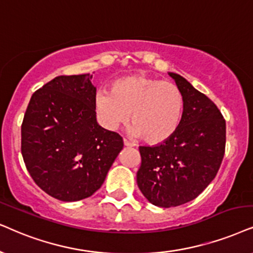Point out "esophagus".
Returning <instances> with one entry per match:
<instances>
[{"instance_id":"1","label":"esophagus","mask_w":253,"mask_h":253,"mask_svg":"<svg viewBox=\"0 0 253 253\" xmlns=\"http://www.w3.org/2000/svg\"><path fill=\"white\" fill-rule=\"evenodd\" d=\"M124 145L126 146V147H133L134 143L133 142H129L127 139H124Z\"/></svg>"}]
</instances>
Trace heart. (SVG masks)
Wrapping results in <instances>:
<instances>
[{
    "label": "heart",
    "mask_w": 253,
    "mask_h": 253,
    "mask_svg": "<svg viewBox=\"0 0 253 253\" xmlns=\"http://www.w3.org/2000/svg\"><path fill=\"white\" fill-rule=\"evenodd\" d=\"M94 106L100 123L116 129L132 120L129 132L148 143L167 140L180 126L185 106L181 88L146 75L121 77L111 91H99Z\"/></svg>",
    "instance_id": "heart-1"
}]
</instances>
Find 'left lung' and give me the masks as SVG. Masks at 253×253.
<instances>
[{"label": "left lung", "instance_id": "obj_1", "mask_svg": "<svg viewBox=\"0 0 253 253\" xmlns=\"http://www.w3.org/2000/svg\"><path fill=\"white\" fill-rule=\"evenodd\" d=\"M184 95L183 118L162 143L140 146L137 187L156 207L190 202L215 178L225 152V120L206 94L187 79L169 72Z\"/></svg>", "mask_w": 253, "mask_h": 253}]
</instances>
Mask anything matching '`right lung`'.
Returning <instances> with one entry per match:
<instances>
[{
  "label": "right lung",
  "instance_id": "1",
  "mask_svg": "<svg viewBox=\"0 0 253 253\" xmlns=\"http://www.w3.org/2000/svg\"><path fill=\"white\" fill-rule=\"evenodd\" d=\"M89 73L58 76L37 89L21 127L25 167L38 187L64 202L93 195L124 147L99 126Z\"/></svg>",
  "mask_w": 253,
  "mask_h": 253
}]
</instances>
